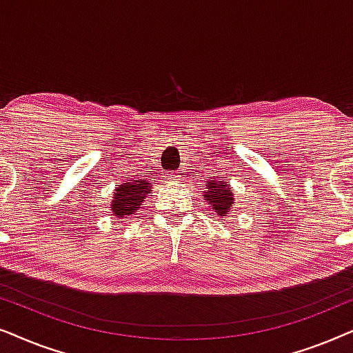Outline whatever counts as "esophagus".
<instances>
[{
  "label": "esophagus",
  "mask_w": 353,
  "mask_h": 353,
  "mask_svg": "<svg viewBox=\"0 0 353 353\" xmlns=\"http://www.w3.org/2000/svg\"><path fill=\"white\" fill-rule=\"evenodd\" d=\"M166 179L169 181V182H172V184H182V176L179 172H171V174H168V177Z\"/></svg>",
  "instance_id": "obj_1"
}]
</instances>
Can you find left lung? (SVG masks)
I'll return each instance as SVG.
<instances>
[{"mask_svg": "<svg viewBox=\"0 0 353 353\" xmlns=\"http://www.w3.org/2000/svg\"><path fill=\"white\" fill-rule=\"evenodd\" d=\"M201 196L210 205V208L221 218L228 216L229 211L234 208V203H236L231 182H228V179H216L214 177L213 181H208L206 190Z\"/></svg>", "mask_w": 353, "mask_h": 353, "instance_id": "1", "label": "left lung"}]
</instances>
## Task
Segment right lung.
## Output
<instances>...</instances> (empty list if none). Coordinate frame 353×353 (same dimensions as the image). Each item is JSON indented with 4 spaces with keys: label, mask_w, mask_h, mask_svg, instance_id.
Instances as JSON below:
<instances>
[{
    "label": "right lung",
    "mask_w": 353,
    "mask_h": 353,
    "mask_svg": "<svg viewBox=\"0 0 353 353\" xmlns=\"http://www.w3.org/2000/svg\"><path fill=\"white\" fill-rule=\"evenodd\" d=\"M148 194H152V182L150 181L125 179L112 192V200L110 203L112 216L122 219L124 216L134 214L139 208H142L145 196Z\"/></svg>",
    "instance_id": "add662e5"
}]
</instances>
